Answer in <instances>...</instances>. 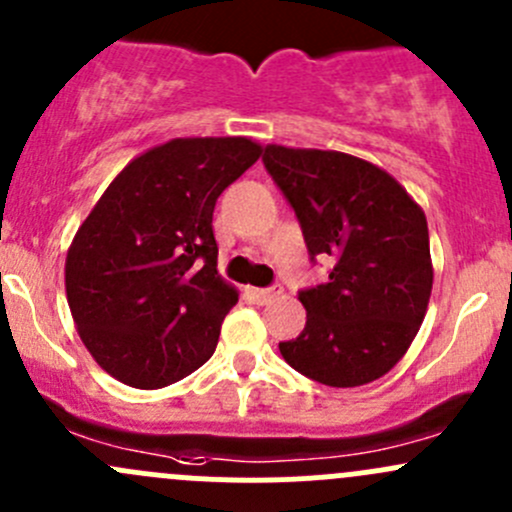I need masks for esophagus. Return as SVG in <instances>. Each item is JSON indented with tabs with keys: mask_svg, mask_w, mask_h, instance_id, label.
Instances as JSON below:
<instances>
[{
	"mask_svg": "<svg viewBox=\"0 0 512 512\" xmlns=\"http://www.w3.org/2000/svg\"><path fill=\"white\" fill-rule=\"evenodd\" d=\"M282 292H285V289H282V285H272V287H252V289H250L252 299H255L257 304H267V302H270V299L280 297Z\"/></svg>",
	"mask_w": 512,
	"mask_h": 512,
	"instance_id": "esophagus-1",
	"label": "esophagus"
}]
</instances>
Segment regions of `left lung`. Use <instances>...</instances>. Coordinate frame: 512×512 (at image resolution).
Instances as JSON below:
<instances>
[{
	"label": "left lung",
	"instance_id": "8db88e82",
	"mask_svg": "<svg viewBox=\"0 0 512 512\" xmlns=\"http://www.w3.org/2000/svg\"><path fill=\"white\" fill-rule=\"evenodd\" d=\"M267 173L297 215L324 285L299 292L307 324L280 342L294 371L324 386L384 376L414 342L433 287L426 215L386 170L337 151L267 146Z\"/></svg>",
	"mask_w": 512,
	"mask_h": 512
}]
</instances>
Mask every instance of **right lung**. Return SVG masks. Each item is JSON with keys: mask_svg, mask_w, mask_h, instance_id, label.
Instances as JSON below:
<instances>
[{"mask_svg": "<svg viewBox=\"0 0 512 512\" xmlns=\"http://www.w3.org/2000/svg\"><path fill=\"white\" fill-rule=\"evenodd\" d=\"M262 148L250 138H175L116 175L66 255L81 342L133 389H163L218 347L237 292L218 275L213 210Z\"/></svg>", "mask_w": 512, "mask_h": 512, "instance_id": "add662e5", "label": "right lung"}]
</instances>
